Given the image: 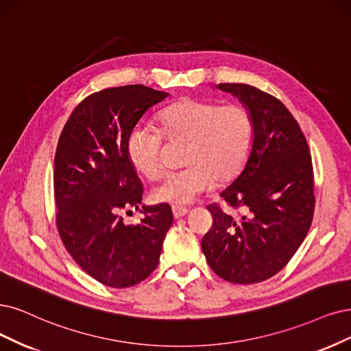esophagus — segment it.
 <instances>
[{"label":"esophagus","mask_w":351,"mask_h":351,"mask_svg":"<svg viewBox=\"0 0 351 351\" xmlns=\"http://www.w3.org/2000/svg\"><path fill=\"white\" fill-rule=\"evenodd\" d=\"M172 211H173L175 218H182L188 214V210L182 208V206H172Z\"/></svg>","instance_id":"1"}]
</instances>
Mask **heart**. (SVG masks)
Wrapping results in <instances>:
<instances>
[{
    "mask_svg": "<svg viewBox=\"0 0 351 351\" xmlns=\"http://www.w3.org/2000/svg\"><path fill=\"white\" fill-rule=\"evenodd\" d=\"M159 130L137 125L125 141L134 171L147 179L163 171V138L185 143L186 167L167 173L152 191L156 202L186 205L215 184L234 180L249 160L254 140L250 112L237 104L182 98L158 115Z\"/></svg>",
    "mask_w": 351,
    "mask_h": 351,
    "instance_id": "obj_1",
    "label": "heart"
}]
</instances>
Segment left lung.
<instances>
[{"label": "left lung", "instance_id": "obj_1", "mask_svg": "<svg viewBox=\"0 0 351 351\" xmlns=\"http://www.w3.org/2000/svg\"><path fill=\"white\" fill-rule=\"evenodd\" d=\"M249 110L254 140L244 171L221 198L243 215L218 204L206 206L213 227L201 245L210 267L227 282H263L282 270L313 224L314 169L306 138L283 104L256 86L219 84Z\"/></svg>", "mask_w": 351, "mask_h": 351}]
</instances>
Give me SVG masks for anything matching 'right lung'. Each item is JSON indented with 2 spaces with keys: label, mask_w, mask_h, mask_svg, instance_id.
<instances>
[{
  "label": "right lung",
  "mask_w": 351,
  "mask_h": 351,
  "mask_svg": "<svg viewBox=\"0 0 351 351\" xmlns=\"http://www.w3.org/2000/svg\"><path fill=\"white\" fill-rule=\"evenodd\" d=\"M167 95L145 85L98 90L73 110L58 141L53 188L60 240L77 266L111 288L150 276L173 223L167 204L143 206L138 224L125 226L121 217L137 210L143 197L127 137Z\"/></svg>",
  "instance_id": "right-lung-1"
}]
</instances>
